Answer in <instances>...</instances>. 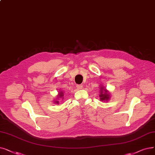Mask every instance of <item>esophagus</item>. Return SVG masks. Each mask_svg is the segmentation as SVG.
<instances>
[{"mask_svg":"<svg viewBox=\"0 0 155 155\" xmlns=\"http://www.w3.org/2000/svg\"><path fill=\"white\" fill-rule=\"evenodd\" d=\"M82 87H83L82 85H80V84L77 85V89H82Z\"/></svg>","mask_w":155,"mask_h":155,"instance_id":"34e87169","label":"esophagus"}]
</instances>
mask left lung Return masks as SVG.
<instances>
[{
    "instance_id": "8db88e82",
    "label": "left lung",
    "mask_w": 155,
    "mask_h": 155,
    "mask_svg": "<svg viewBox=\"0 0 155 155\" xmlns=\"http://www.w3.org/2000/svg\"><path fill=\"white\" fill-rule=\"evenodd\" d=\"M101 89V92H102L103 91L102 90H103V89L102 88V87ZM99 96H100V97H101V101H107V99H109V96H108V94H107L106 91H105L104 93H103V92H101V94Z\"/></svg>"
}]
</instances>
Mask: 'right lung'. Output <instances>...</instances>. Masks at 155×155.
<instances>
[{"label": "right lung", "instance_id": "add662e5", "mask_svg": "<svg viewBox=\"0 0 155 155\" xmlns=\"http://www.w3.org/2000/svg\"><path fill=\"white\" fill-rule=\"evenodd\" d=\"M63 95V93L62 92H61V93H59V97H62ZM56 103H58V101H56Z\"/></svg>", "mask_w": 155, "mask_h": 155}]
</instances>
